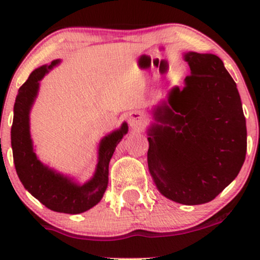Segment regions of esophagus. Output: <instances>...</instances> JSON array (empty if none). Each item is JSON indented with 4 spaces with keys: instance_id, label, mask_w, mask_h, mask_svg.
<instances>
[{
    "instance_id": "esophagus-1",
    "label": "esophagus",
    "mask_w": 260,
    "mask_h": 260,
    "mask_svg": "<svg viewBox=\"0 0 260 260\" xmlns=\"http://www.w3.org/2000/svg\"><path fill=\"white\" fill-rule=\"evenodd\" d=\"M145 122V117L142 112L139 111H132L128 115V123L129 126L137 129V128H140L144 124Z\"/></svg>"
}]
</instances>
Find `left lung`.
I'll use <instances>...</instances> for the list:
<instances>
[{"instance_id": "left-lung-1", "label": "left lung", "mask_w": 260, "mask_h": 260, "mask_svg": "<svg viewBox=\"0 0 260 260\" xmlns=\"http://www.w3.org/2000/svg\"><path fill=\"white\" fill-rule=\"evenodd\" d=\"M190 68L154 106L147 131L148 168L159 192L184 205L213 201L237 177L247 128L237 85L213 53L184 52Z\"/></svg>"}]
</instances>
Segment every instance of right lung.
<instances>
[{
    "label": "right lung",
    "mask_w": 260,
    "mask_h": 260,
    "mask_svg": "<svg viewBox=\"0 0 260 260\" xmlns=\"http://www.w3.org/2000/svg\"><path fill=\"white\" fill-rule=\"evenodd\" d=\"M44 64L32 71L26 82L19 88L14 103V116L11 129V144L14 166L23 186L32 197L50 210L64 214H80L95 207L101 201L109 183V164L113 151L128 132L126 122L100 140L98 164L94 175L80 184L39 160L30 134V111L37 100L40 80L55 66Z\"/></svg>",
    "instance_id": "obj_1"
}]
</instances>
